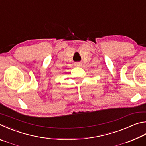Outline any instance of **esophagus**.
Listing matches in <instances>:
<instances>
[{
  "label": "esophagus",
  "instance_id": "esophagus-1",
  "mask_svg": "<svg viewBox=\"0 0 146 146\" xmlns=\"http://www.w3.org/2000/svg\"><path fill=\"white\" fill-rule=\"evenodd\" d=\"M75 66H76V67H80V66H82V63L81 62H76L75 64Z\"/></svg>",
  "mask_w": 146,
  "mask_h": 146
}]
</instances>
